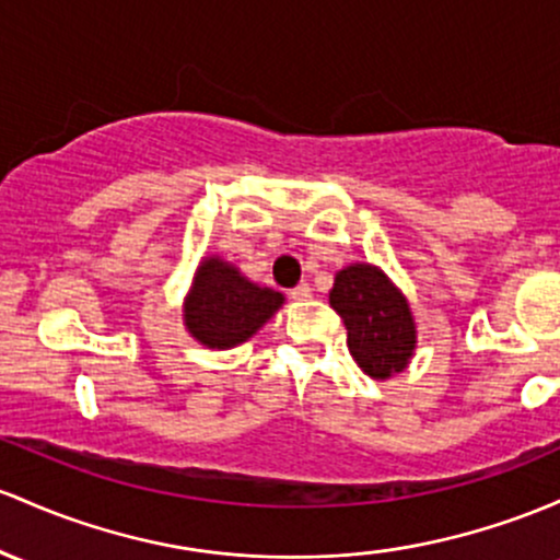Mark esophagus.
Returning a JSON list of instances; mask_svg holds the SVG:
<instances>
[{
	"mask_svg": "<svg viewBox=\"0 0 560 560\" xmlns=\"http://www.w3.org/2000/svg\"><path fill=\"white\" fill-rule=\"evenodd\" d=\"M290 298L294 300V303H303V300L311 298V287H308V284L294 287V290H290Z\"/></svg>",
	"mask_w": 560,
	"mask_h": 560,
	"instance_id": "1",
	"label": "esophagus"
}]
</instances>
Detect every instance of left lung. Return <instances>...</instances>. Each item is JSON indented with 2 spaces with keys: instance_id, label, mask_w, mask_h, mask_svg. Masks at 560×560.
Segmentation results:
<instances>
[{
  "instance_id": "left-lung-1",
  "label": "left lung",
  "mask_w": 560,
  "mask_h": 560,
  "mask_svg": "<svg viewBox=\"0 0 560 560\" xmlns=\"http://www.w3.org/2000/svg\"><path fill=\"white\" fill-rule=\"evenodd\" d=\"M329 303L348 329L350 355L370 377L385 380L407 370L417 342L415 318L383 270L364 262L340 270Z\"/></svg>"
}]
</instances>
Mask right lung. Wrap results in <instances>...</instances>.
Listing matches in <instances>:
<instances>
[{"label": "right lung", "instance_id": "obj_1", "mask_svg": "<svg viewBox=\"0 0 560 560\" xmlns=\"http://www.w3.org/2000/svg\"><path fill=\"white\" fill-rule=\"evenodd\" d=\"M281 303V292L252 284L229 262L210 257L199 266L188 294L186 327L201 346L233 348L249 340Z\"/></svg>", "mask_w": 560, "mask_h": 560}]
</instances>
